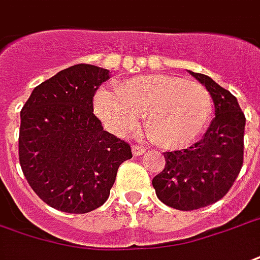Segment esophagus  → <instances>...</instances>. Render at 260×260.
<instances>
[{
  "label": "esophagus",
  "mask_w": 260,
  "mask_h": 260,
  "mask_svg": "<svg viewBox=\"0 0 260 260\" xmlns=\"http://www.w3.org/2000/svg\"><path fill=\"white\" fill-rule=\"evenodd\" d=\"M132 153H134V155H143L146 153V147H143V146H132Z\"/></svg>",
  "instance_id": "esophagus-1"
}]
</instances>
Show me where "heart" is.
Returning <instances> with one entry per match:
<instances>
[{"instance_id": "heart-1", "label": "heart", "mask_w": 260, "mask_h": 260, "mask_svg": "<svg viewBox=\"0 0 260 260\" xmlns=\"http://www.w3.org/2000/svg\"><path fill=\"white\" fill-rule=\"evenodd\" d=\"M95 111L117 135L135 131L143 115L150 139L176 149L189 145L203 132L212 113V102L208 91L197 82L147 74L118 84L115 91L99 89Z\"/></svg>"}]
</instances>
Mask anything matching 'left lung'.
Masks as SVG:
<instances>
[{"label":"left lung","mask_w":260,"mask_h":260,"mask_svg":"<svg viewBox=\"0 0 260 260\" xmlns=\"http://www.w3.org/2000/svg\"><path fill=\"white\" fill-rule=\"evenodd\" d=\"M189 73L209 92L215 117L200 142L187 149L165 151V168L153 179L159 201L179 211L200 209L223 199L244 159L245 115L236 96L211 77Z\"/></svg>","instance_id":"8db88e82"}]
</instances>
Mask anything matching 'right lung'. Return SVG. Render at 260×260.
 I'll return each mask as SVG.
<instances>
[{"mask_svg": "<svg viewBox=\"0 0 260 260\" xmlns=\"http://www.w3.org/2000/svg\"><path fill=\"white\" fill-rule=\"evenodd\" d=\"M107 69L76 64L34 88L20 111L19 161L34 193L67 213L99 208L131 146L103 129L93 96Z\"/></svg>", "mask_w": 260, "mask_h": 260, "instance_id": "1", "label": "right lung"}]
</instances>
